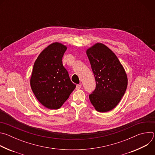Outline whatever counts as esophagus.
I'll return each instance as SVG.
<instances>
[{
	"mask_svg": "<svg viewBox=\"0 0 155 155\" xmlns=\"http://www.w3.org/2000/svg\"><path fill=\"white\" fill-rule=\"evenodd\" d=\"M81 86H82V85H81V84H77V86H76V90H79V89H80V88L81 87Z\"/></svg>",
	"mask_w": 155,
	"mask_h": 155,
	"instance_id": "34e87169",
	"label": "esophagus"
}]
</instances>
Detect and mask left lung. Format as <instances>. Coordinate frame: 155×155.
I'll return each mask as SVG.
<instances>
[{
	"label": "left lung",
	"instance_id": "left-lung-1",
	"mask_svg": "<svg viewBox=\"0 0 155 155\" xmlns=\"http://www.w3.org/2000/svg\"><path fill=\"white\" fill-rule=\"evenodd\" d=\"M96 80L95 90L89 95L97 111L106 112L115 108L124 96L127 78L115 53L97 43L86 51Z\"/></svg>",
	"mask_w": 155,
	"mask_h": 155
}]
</instances>
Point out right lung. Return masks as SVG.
<instances>
[{"mask_svg": "<svg viewBox=\"0 0 155 155\" xmlns=\"http://www.w3.org/2000/svg\"><path fill=\"white\" fill-rule=\"evenodd\" d=\"M66 50L62 44L53 43L39 54L34 64L32 90L37 100L50 109L59 108L76 87L62 64Z\"/></svg>", "mask_w": 155, "mask_h": 155, "instance_id": "1", "label": "right lung"}]
</instances>
